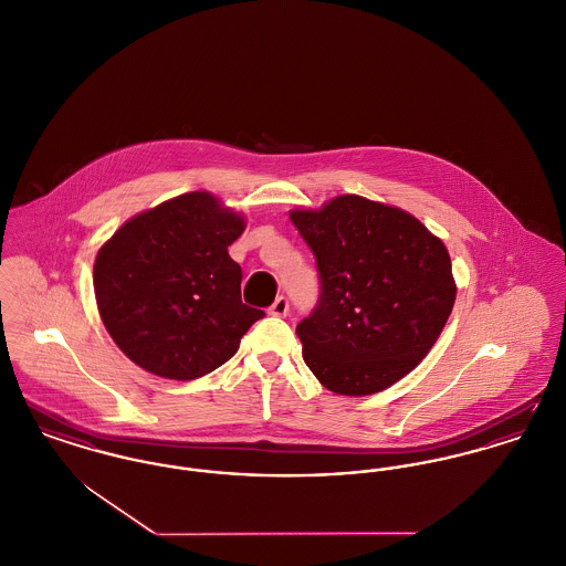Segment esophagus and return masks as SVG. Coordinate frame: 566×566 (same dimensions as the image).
<instances>
[{
  "instance_id": "1",
  "label": "esophagus",
  "mask_w": 566,
  "mask_h": 566,
  "mask_svg": "<svg viewBox=\"0 0 566 566\" xmlns=\"http://www.w3.org/2000/svg\"><path fill=\"white\" fill-rule=\"evenodd\" d=\"M269 314H271V316H277V318H284V316L289 314V300H286L284 295H280L277 300L271 303Z\"/></svg>"
}]
</instances>
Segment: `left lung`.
<instances>
[{
	"instance_id": "1",
	"label": "left lung",
	"mask_w": 566,
	"mask_h": 566,
	"mask_svg": "<svg viewBox=\"0 0 566 566\" xmlns=\"http://www.w3.org/2000/svg\"><path fill=\"white\" fill-rule=\"evenodd\" d=\"M291 220L321 282L297 325L305 366L339 396L391 387L430 353L453 310L447 248L410 213L355 195Z\"/></svg>"
}]
</instances>
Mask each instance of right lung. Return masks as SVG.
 <instances>
[{"mask_svg":"<svg viewBox=\"0 0 566 566\" xmlns=\"http://www.w3.org/2000/svg\"><path fill=\"white\" fill-rule=\"evenodd\" d=\"M243 220L207 192L167 200L102 245L94 291L102 323L136 366L192 380L227 364L263 310L241 301L229 245Z\"/></svg>","mask_w":566,"mask_h":566,"instance_id":"right-lung-1","label":"right lung"}]
</instances>
